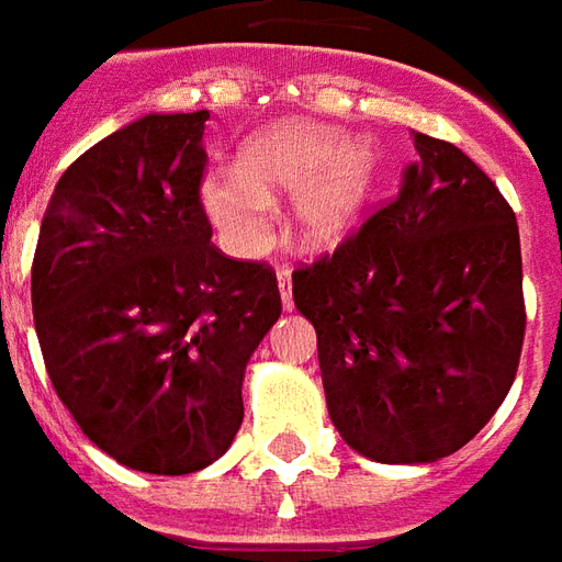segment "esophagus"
<instances>
[{"instance_id": "34e87169", "label": "esophagus", "mask_w": 562, "mask_h": 562, "mask_svg": "<svg viewBox=\"0 0 562 562\" xmlns=\"http://www.w3.org/2000/svg\"><path fill=\"white\" fill-rule=\"evenodd\" d=\"M277 282H280V297H282V306L285 310H292V270L289 268H280L277 273Z\"/></svg>"}]
</instances>
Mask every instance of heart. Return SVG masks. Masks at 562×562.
<instances>
[{
	"instance_id": "heart-1",
	"label": "heart",
	"mask_w": 562,
	"mask_h": 562,
	"mask_svg": "<svg viewBox=\"0 0 562 562\" xmlns=\"http://www.w3.org/2000/svg\"><path fill=\"white\" fill-rule=\"evenodd\" d=\"M373 153L361 138H340L337 128L282 123L252 138L237 171L216 173L204 204L225 240L256 256L270 240L273 198L292 189L289 225L310 249L340 244L352 228L370 189Z\"/></svg>"
}]
</instances>
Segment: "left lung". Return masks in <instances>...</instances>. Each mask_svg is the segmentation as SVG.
<instances>
[{
  "instance_id": "left-lung-1",
  "label": "left lung",
  "mask_w": 562,
  "mask_h": 562,
  "mask_svg": "<svg viewBox=\"0 0 562 562\" xmlns=\"http://www.w3.org/2000/svg\"><path fill=\"white\" fill-rule=\"evenodd\" d=\"M403 186L292 273L328 413L379 463H430L494 418L527 328L515 210L448 140L413 135Z\"/></svg>"
}]
</instances>
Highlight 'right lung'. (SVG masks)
<instances>
[{
    "label": "right lung",
    "mask_w": 562,
    "mask_h": 562,
    "mask_svg": "<svg viewBox=\"0 0 562 562\" xmlns=\"http://www.w3.org/2000/svg\"><path fill=\"white\" fill-rule=\"evenodd\" d=\"M207 120L149 114L71 161L32 258V316L59 401L104 454L153 475L228 451L246 361L282 313L273 268L210 240Z\"/></svg>",
    "instance_id": "right-lung-1"
}]
</instances>
